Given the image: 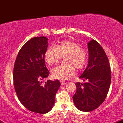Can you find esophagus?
Returning <instances> with one entry per match:
<instances>
[{"mask_svg": "<svg viewBox=\"0 0 123 123\" xmlns=\"http://www.w3.org/2000/svg\"><path fill=\"white\" fill-rule=\"evenodd\" d=\"M60 82H61V84L62 86V85H64V84H65V83H66V82H65V81H60Z\"/></svg>", "mask_w": 123, "mask_h": 123, "instance_id": "obj_1", "label": "esophagus"}]
</instances>
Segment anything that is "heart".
I'll use <instances>...</instances> for the list:
<instances>
[{"label": "heart", "instance_id": "heart-1", "mask_svg": "<svg viewBox=\"0 0 123 123\" xmlns=\"http://www.w3.org/2000/svg\"><path fill=\"white\" fill-rule=\"evenodd\" d=\"M66 64L57 66L51 70L53 78L64 81L73 76L75 73V67L81 70L87 61V53L76 42L70 41H63L55 47H49L44 55V59L49 65H54L64 58Z\"/></svg>", "mask_w": 123, "mask_h": 123}]
</instances>
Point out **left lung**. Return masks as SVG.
<instances>
[{
  "instance_id": "1",
  "label": "left lung",
  "mask_w": 123,
  "mask_h": 123,
  "mask_svg": "<svg viewBox=\"0 0 123 123\" xmlns=\"http://www.w3.org/2000/svg\"><path fill=\"white\" fill-rule=\"evenodd\" d=\"M89 63L80 78L84 83H76L73 95L74 105L79 110L89 112L98 108L106 98L111 82V71L107 56L95 40L88 43Z\"/></svg>"
}]
</instances>
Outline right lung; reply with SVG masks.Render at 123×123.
Returning <instances> with one entry per match:
<instances>
[{
    "label": "right lung",
    "mask_w": 123,
    "mask_h": 123,
    "mask_svg": "<svg viewBox=\"0 0 123 123\" xmlns=\"http://www.w3.org/2000/svg\"><path fill=\"white\" fill-rule=\"evenodd\" d=\"M47 40L40 36L27 41L18 53L13 70L15 91L20 103L29 111L41 114L51 111L61 86L58 80H48L41 86L42 80L50 74L44 59Z\"/></svg>",
    "instance_id": "right-lung-1"
}]
</instances>
